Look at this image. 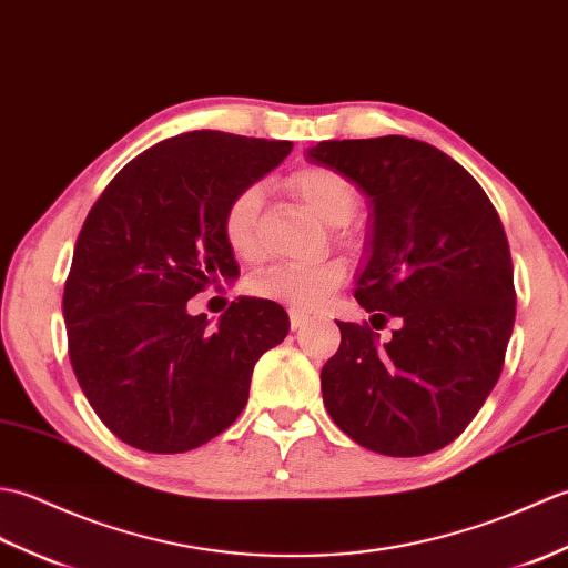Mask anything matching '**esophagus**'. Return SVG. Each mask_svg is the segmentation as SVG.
<instances>
[{
	"instance_id": "1",
	"label": "esophagus",
	"mask_w": 568,
	"mask_h": 568,
	"mask_svg": "<svg viewBox=\"0 0 568 568\" xmlns=\"http://www.w3.org/2000/svg\"><path fill=\"white\" fill-rule=\"evenodd\" d=\"M308 323V316H301V313H292V331H301Z\"/></svg>"
}]
</instances>
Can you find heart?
I'll use <instances>...</instances> for the list:
<instances>
[{
  "mask_svg": "<svg viewBox=\"0 0 568 568\" xmlns=\"http://www.w3.org/2000/svg\"><path fill=\"white\" fill-rule=\"evenodd\" d=\"M288 189L331 225L347 223L359 206V192L343 172L325 165H306L288 178ZM262 206L260 186H245L223 211V237L237 257H255L257 252V216ZM345 270L335 260L325 262H284L272 264L250 282V288L262 298L280 301L296 313L318 311L343 282Z\"/></svg>",
  "mask_w": 568,
  "mask_h": 568,
  "instance_id": "heart-1",
  "label": "heart"
}]
</instances>
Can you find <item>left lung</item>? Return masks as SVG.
Returning <instances> with one entry per match:
<instances>
[{"mask_svg": "<svg viewBox=\"0 0 568 568\" xmlns=\"http://www.w3.org/2000/svg\"><path fill=\"white\" fill-rule=\"evenodd\" d=\"M369 201L355 298L381 329L339 323L321 372L323 403L357 445L386 457L447 447L494 390L515 323L513 260L490 199L459 162L406 135L306 150Z\"/></svg>", "mask_w": 568, "mask_h": 568, "instance_id": "1", "label": "left lung"}]
</instances>
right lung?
Listing matches in <instances>:
<instances>
[{"mask_svg": "<svg viewBox=\"0 0 568 568\" xmlns=\"http://www.w3.org/2000/svg\"><path fill=\"white\" fill-rule=\"evenodd\" d=\"M294 143L189 131L131 160L87 216L62 294L74 376L109 430L178 455L243 413L252 369L288 333L282 306L241 296L211 327L186 301L237 276L223 211Z\"/></svg>", "mask_w": 568, "mask_h": 568, "instance_id": "add662e5", "label": "right lung"}]
</instances>
